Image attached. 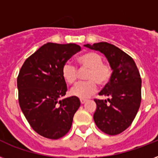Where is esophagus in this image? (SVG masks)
Returning a JSON list of instances; mask_svg holds the SVG:
<instances>
[{
	"label": "esophagus",
	"mask_w": 158,
	"mask_h": 158,
	"mask_svg": "<svg viewBox=\"0 0 158 158\" xmlns=\"http://www.w3.org/2000/svg\"><path fill=\"white\" fill-rule=\"evenodd\" d=\"M86 102H87L86 99H80V103L81 104H84Z\"/></svg>",
	"instance_id": "1"
}]
</instances>
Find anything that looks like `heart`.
Returning a JSON list of instances; mask_svg holds the SVG:
<instances>
[{
  "mask_svg": "<svg viewBox=\"0 0 158 158\" xmlns=\"http://www.w3.org/2000/svg\"><path fill=\"white\" fill-rule=\"evenodd\" d=\"M76 61L79 69H88L85 75V79L88 81L77 84L71 89L70 94L81 99L88 98L97 91V84L102 86L109 82L111 76V69L109 65L104 64L101 55L93 52L81 55L77 58ZM61 74L64 81L69 85L76 83L78 71L69 62L62 66Z\"/></svg>",
  "mask_w": 158,
  "mask_h": 158,
  "instance_id": "obj_1",
  "label": "heart"
}]
</instances>
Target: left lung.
Returning <instances> with one entry per match:
<instances>
[{
	"label": "left lung",
	"mask_w": 158,
	"mask_h": 158,
	"mask_svg": "<svg viewBox=\"0 0 158 158\" xmlns=\"http://www.w3.org/2000/svg\"><path fill=\"white\" fill-rule=\"evenodd\" d=\"M84 46L102 53L112 69L110 81L99 93L107 100H94L95 124L106 135H119L131 125L139 109L142 80L139 69L129 55L110 43Z\"/></svg>",
	"instance_id": "1"
}]
</instances>
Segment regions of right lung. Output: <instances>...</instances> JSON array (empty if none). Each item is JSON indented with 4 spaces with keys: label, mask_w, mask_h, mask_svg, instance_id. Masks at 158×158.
<instances>
[{
    "label": "right lung",
    "mask_w": 158,
    "mask_h": 158,
    "mask_svg": "<svg viewBox=\"0 0 158 158\" xmlns=\"http://www.w3.org/2000/svg\"><path fill=\"white\" fill-rule=\"evenodd\" d=\"M80 50L74 43H48L21 67L17 79L19 106L31 127L43 137L58 139L71 128L80 101L74 96L60 100L67 91L61 69Z\"/></svg>",
    "instance_id": "1"
}]
</instances>
